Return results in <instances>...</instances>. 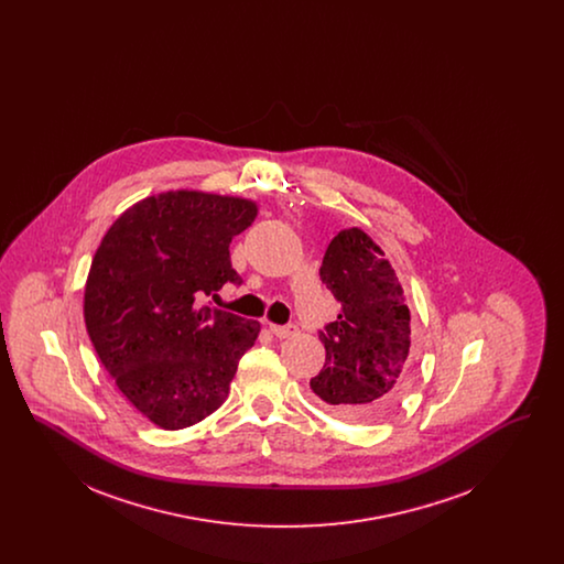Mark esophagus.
Instances as JSON below:
<instances>
[{
	"mask_svg": "<svg viewBox=\"0 0 564 564\" xmlns=\"http://www.w3.org/2000/svg\"><path fill=\"white\" fill-rule=\"evenodd\" d=\"M270 332L276 338H290V336H294L295 332H297V327H295L294 323H290V325H270Z\"/></svg>",
	"mask_w": 564,
	"mask_h": 564,
	"instance_id": "obj_1",
	"label": "esophagus"
}]
</instances>
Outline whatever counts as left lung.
Instances as JSON below:
<instances>
[{
    "label": "left lung",
    "instance_id": "obj_1",
    "mask_svg": "<svg viewBox=\"0 0 564 564\" xmlns=\"http://www.w3.org/2000/svg\"><path fill=\"white\" fill-rule=\"evenodd\" d=\"M325 288L340 302L319 332L325 364L311 389L343 421H376L400 403L410 382V311L384 251L364 230H340L325 249Z\"/></svg>",
    "mask_w": 564,
    "mask_h": 564
}]
</instances>
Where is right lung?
<instances>
[{"instance_id":"right-lung-1","label":"right lung","mask_w":564,"mask_h":564,"mask_svg":"<svg viewBox=\"0 0 564 564\" xmlns=\"http://www.w3.org/2000/svg\"><path fill=\"white\" fill-rule=\"evenodd\" d=\"M253 200L196 189L148 196L99 245L84 290L90 343L116 387L162 430L189 427L228 398L260 323L200 306L241 285L230 242L253 224Z\"/></svg>"}]
</instances>
